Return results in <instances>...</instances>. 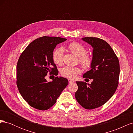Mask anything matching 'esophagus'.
<instances>
[{
    "label": "esophagus",
    "instance_id": "obj_1",
    "mask_svg": "<svg viewBox=\"0 0 133 133\" xmlns=\"http://www.w3.org/2000/svg\"><path fill=\"white\" fill-rule=\"evenodd\" d=\"M68 81H69V83H74V81L71 79H68Z\"/></svg>",
    "mask_w": 133,
    "mask_h": 133
}]
</instances>
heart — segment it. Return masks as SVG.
<instances>
[{
	"label": "heart",
	"instance_id": "obj_1",
	"mask_svg": "<svg viewBox=\"0 0 133 133\" xmlns=\"http://www.w3.org/2000/svg\"><path fill=\"white\" fill-rule=\"evenodd\" d=\"M68 49L71 53L78 57L79 63L84 68L88 69L90 67L92 63V56L87 53V49L82 44L78 42H71L67 46ZM64 50L62 48H56L52 53V59L55 64L61 65L63 61ZM60 73L63 76L69 79H74L79 74L81 70L79 67L65 66L62 68Z\"/></svg>",
	"mask_w": 133,
	"mask_h": 133
}]
</instances>
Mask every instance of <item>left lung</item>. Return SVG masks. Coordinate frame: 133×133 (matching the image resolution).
Masks as SVG:
<instances>
[{
    "mask_svg": "<svg viewBox=\"0 0 133 133\" xmlns=\"http://www.w3.org/2000/svg\"><path fill=\"white\" fill-rule=\"evenodd\" d=\"M82 40L93 48L91 69L83 75L92 79L90 84L76 82L78 87L75 97L86 109H93L104 105L114 95L119 84V59L111 47L104 40L85 37Z\"/></svg>",
    "mask_w": 133,
    "mask_h": 133,
    "instance_id": "left-lung-1",
    "label": "left lung"
}]
</instances>
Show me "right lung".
<instances>
[{"label": "right lung", "mask_w": 133, "mask_h": 133, "mask_svg": "<svg viewBox=\"0 0 133 133\" xmlns=\"http://www.w3.org/2000/svg\"><path fill=\"white\" fill-rule=\"evenodd\" d=\"M66 40L46 36L39 38L29 44L20 55L17 65V85L20 94L31 107L48 110L68 85V79L60 76L49 82L45 79L48 73L58 74L52 53L57 44Z\"/></svg>", "instance_id": "add662e5"}]
</instances>
